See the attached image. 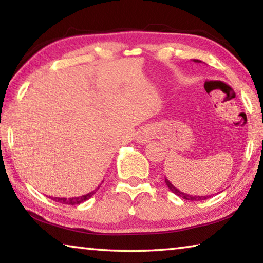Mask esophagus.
<instances>
[{
    "label": "esophagus",
    "mask_w": 263,
    "mask_h": 263,
    "mask_svg": "<svg viewBox=\"0 0 263 263\" xmlns=\"http://www.w3.org/2000/svg\"><path fill=\"white\" fill-rule=\"evenodd\" d=\"M153 131L149 127H142L141 130L137 133V142L139 144H147V142L152 139Z\"/></svg>",
    "instance_id": "obj_1"
}]
</instances>
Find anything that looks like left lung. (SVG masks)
I'll list each match as a JSON object with an SVG mask.
<instances>
[{"label": "left lung", "mask_w": 263, "mask_h": 263, "mask_svg": "<svg viewBox=\"0 0 263 263\" xmlns=\"http://www.w3.org/2000/svg\"><path fill=\"white\" fill-rule=\"evenodd\" d=\"M194 61L195 62H202L201 60H197V59H194ZM164 182H166L167 186L173 191V193H174L177 196H180V197H182L183 199H188V201H204V199H206L209 197V196H196V195L193 196L190 194H185V193H183V191H181L177 188H175V186L168 181L167 177H164Z\"/></svg>", "instance_id": "obj_1"}]
</instances>
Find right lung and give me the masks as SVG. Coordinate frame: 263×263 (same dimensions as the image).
<instances>
[{
	"label": "right lung",
	"mask_w": 263,
	"mask_h": 263,
	"mask_svg": "<svg viewBox=\"0 0 263 263\" xmlns=\"http://www.w3.org/2000/svg\"><path fill=\"white\" fill-rule=\"evenodd\" d=\"M102 183H103V181H102ZM101 184L97 186V188H95L94 190H92V191H90V193H88L86 195H82V196H77V197H69V198H66V197H51V196H50V198L53 199V201L58 202V203L67 204V205H79V204H81L84 201H87V199L90 198L92 195L96 194V191L100 189Z\"/></svg>",
	"instance_id": "right-lung-1"
}]
</instances>
